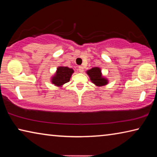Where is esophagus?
<instances>
[{
	"mask_svg": "<svg viewBox=\"0 0 157 157\" xmlns=\"http://www.w3.org/2000/svg\"><path fill=\"white\" fill-rule=\"evenodd\" d=\"M78 71H79L80 73H83V71H84L83 66H79V67H78Z\"/></svg>",
	"mask_w": 157,
	"mask_h": 157,
	"instance_id": "esophagus-1",
	"label": "esophagus"
}]
</instances>
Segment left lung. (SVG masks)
I'll return each instance as SVG.
<instances>
[{
  "mask_svg": "<svg viewBox=\"0 0 157 157\" xmlns=\"http://www.w3.org/2000/svg\"><path fill=\"white\" fill-rule=\"evenodd\" d=\"M87 74L89 75L93 83H94L97 86H104L107 84V79L102 77L100 68H99L95 67L91 68V70L87 71Z\"/></svg>",
  "mask_w": 157,
  "mask_h": 157,
  "instance_id": "8db88e82",
  "label": "left lung"
}]
</instances>
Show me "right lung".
<instances>
[{
    "label": "right lung",
    "mask_w": 157,
    "mask_h": 157,
    "mask_svg": "<svg viewBox=\"0 0 157 157\" xmlns=\"http://www.w3.org/2000/svg\"><path fill=\"white\" fill-rule=\"evenodd\" d=\"M73 73V70L68 67L59 66L57 73L52 79V83L57 86H62L70 81V78Z\"/></svg>",
    "instance_id": "right-lung-1"
}]
</instances>
